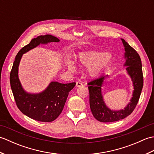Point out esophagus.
<instances>
[{
	"label": "esophagus",
	"instance_id": "obj_1",
	"mask_svg": "<svg viewBox=\"0 0 154 154\" xmlns=\"http://www.w3.org/2000/svg\"><path fill=\"white\" fill-rule=\"evenodd\" d=\"M83 85L81 83V82H79V81H77V82L76 83V86L77 87H81V86H83Z\"/></svg>",
	"mask_w": 154,
	"mask_h": 154
}]
</instances>
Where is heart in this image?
<instances>
[{
    "label": "heart",
    "mask_w": 154,
    "mask_h": 154,
    "mask_svg": "<svg viewBox=\"0 0 154 154\" xmlns=\"http://www.w3.org/2000/svg\"><path fill=\"white\" fill-rule=\"evenodd\" d=\"M79 63L88 68V75L91 78L97 79L100 77L112 62V55L110 52L104 53L97 50H88L79 54ZM70 70L73 71L75 65L70 63L68 65Z\"/></svg>",
    "instance_id": "b5f03b06"
}]
</instances>
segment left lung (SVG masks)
I'll return each instance as SVG.
<instances>
[{"instance_id":"8db88e82","label":"left lung","mask_w":154,"mask_h":154,"mask_svg":"<svg viewBox=\"0 0 154 154\" xmlns=\"http://www.w3.org/2000/svg\"><path fill=\"white\" fill-rule=\"evenodd\" d=\"M125 50L126 69L131 77L133 82L134 91L132 98L124 109L112 110L109 109L104 102L102 95V89L109 75H103L98 79L91 81L88 83L89 91V104L91 112L95 119L102 122H112L129 116L134 110L141 94L143 85L142 66L141 59L137 51L127 42L121 39Z\"/></svg>"}]
</instances>
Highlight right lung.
<instances>
[{
	"instance_id": "obj_1",
	"label": "right lung",
	"mask_w": 154,
	"mask_h": 154,
	"mask_svg": "<svg viewBox=\"0 0 154 154\" xmlns=\"http://www.w3.org/2000/svg\"><path fill=\"white\" fill-rule=\"evenodd\" d=\"M60 40L50 34L32 39L16 55L10 74V82L16 104L21 112L30 119L40 122H52L61 113L69 93L76 83H60L52 81L43 92L38 94L26 93L18 79V66L22 55L40 44L58 42Z\"/></svg>"
}]
</instances>
